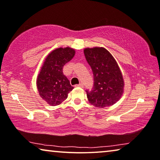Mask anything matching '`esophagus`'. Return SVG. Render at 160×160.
<instances>
[{"mask_svg":"<svg viewBox=\"0 0 160 160\" xmlns=\"http://www.w3.org/2000/svg\"><path fill=\"white\" fill-rule=\"evenodd\" d=\"M75 86L76 87H80V88H83V84H82V83H80V84L76 85Z\"/></svg>","mask_w":160,"mask_h":160,"instance_id":"34e87169","label":"esophagus"}]
</instances>
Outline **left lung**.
Returning <instances> with one entry per match:
<instances>
[{
    "mask_svg": "<svg viewBox=\"0 0 160 160\" xmlns=\"http://www.w3.org/2000/svg\"><path fill=\"white\" fill-rule=\"evenodd\" d=\"M84 54L94 80L93 90L86 91L89 103L97 108L111 107L124 92V79L118 62L103 47L85 48Z\"/></svg>",
    "mask_w": 160,
    "mask_h": 160,
    "instance_id": "obj_1",
    "label": "left lung"
}]
</instances>
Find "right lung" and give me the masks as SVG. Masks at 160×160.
<instances>
[{
    "label": "right lung",
    "mask_w": 160,
    "mask_h": 160,
    "mask_svg": "<svg viewBox=\"0 0 160 160\" xmlns=\"http://www.w3.org/2000/svg\"><path fill=\"white\" fill-rule=\"evenodd\" d=\"M75 54L74 48L61 47L53 50L45 58L36 85L40 97L50 106L61 104L74 88L62 70Z\"/></svg>",
    "instance_id": "obj_1"
}]
</instances>
